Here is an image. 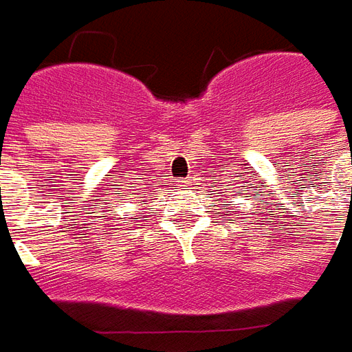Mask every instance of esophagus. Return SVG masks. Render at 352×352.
Listing matches in <instances>:
<instances>
[{
  "label": "esophagus",
  "instance_id": "esophagus-1",
  "mask_svg": "<svg viewBox=\"0 0 352 352\" xmlns=\"http://www.w3.org/2000/svg\"><path fill=\"white\" fill-rule=\"evenodd\" d=\"M190 186H192V178H186V180H180V182H178V188H180V190H188Z\"/></svg>",
  "mask_w": 352,
  "mask_h": 352
}]
</instances>
